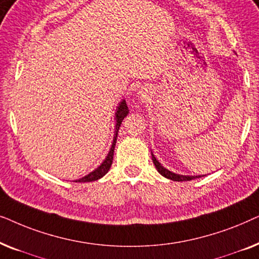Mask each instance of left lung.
Returning <instances> with one entry per match:
<instances>
[{
	"instance_id": "left-lung-1",
	"label": "left lung",
	"mask_w": 259,
	"mask_h": 259,
	"mask_svg": "<svg viewBox=\"0 0 259 259\" xmlns=\"http://www.w3.org/2000/svg\"><path fill=\"white\" fill-rule=\"evenodd\" d=\"M152 160H153V164L155 166V168L158 169V172L160 173L161 176H164L165 178L167 179H171L173 182H189V180H192V179H196V178H200V176H196V177H192V176H180V175H176V173L173 172H169L168 169H166L162 167L160 165V162L157 160V158L154 157L153 153H152Z\"/></svg>"
}]
</instances>
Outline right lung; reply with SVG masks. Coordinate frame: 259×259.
Instances as JSON below:
<instances>
[{
  "mask_svg": "<svg viewBox=\"0 0 259 259\" xmlns=\"http://www.w3.org/2000/svg\"><path fill=\"white\" fill-rule=\"evenodd\" d=\"M128 114V107H127L125 100L121 101V104L118 106V109H116V125H115V137H114V140H113V144H112V147H111V151H109V153L107 155V158L105 159V161L102 162V164L99 166L97 169H94L93 172H91L90 175L83 177V178H81L79 180H76V183H87V182H94V180H98L104 177L106 173L108 172L109 167H111L112 162H113V155H114V147H115V143H116V137H118V131H119V127L121 125L122 120L125 116Z\"/></svg>",
  "mask_w": 259,
  "mask_h": 259,
  "instance_id": "1",
  "label": "right lung"
}]
</instances>
